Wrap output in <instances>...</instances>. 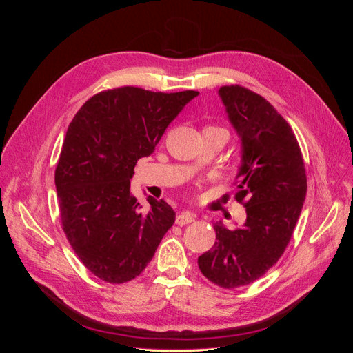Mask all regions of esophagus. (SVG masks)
<instances>
[{"label":"esophagus","mask_w":353,"mask_h":353,"mask_svg":"<svg viewBox=\"0 0 353 353\" xmlns=\"http://www.w3.org/2000/svg\"><path fill=\"white\" fill-rule=\"evenodd\" d=\"M194 219H196V215L194 213H191V212H181L179 215L176 216V219H175V223L176 225H187V223H191V222H194Z\"/></svg>","instance_id":"34e87169"}]
</instances>
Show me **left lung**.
I'll return each instance as SVG.
<instances>
[{
	"label": "left lung",
	"mask_w": 353,
	"mask_h": 353,
	"mask_svg": "<svg viewBox=\"0 0 353 353\" xmlns=\"http://www.w3.org/2000/svg\"><path fill=\"white\" fill-rule=\"evenodd\" d=\"M219 95L241 138L234 199L248 219L236 230L215 223L216 241L197 263L213 284L237 288L261 279L281 258L301 216L307 181L292 126L270 101L241 85L221 87Z\"/></svg>",
	"instance_id": "1"
}]
</instances>
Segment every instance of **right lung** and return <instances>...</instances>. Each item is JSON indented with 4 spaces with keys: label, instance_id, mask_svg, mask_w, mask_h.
Segmentation results:
<instances>
[{
    "label": "right lung",
    "instance_id": "right-lung-1",
    "mask_svg": "<svg viewBox=\"0 0 353 353\" xmlns=\"http://www.w3.org/2000/svg\"><path fill=\"white\" fill-rule=\"evenodd\" d=\"M197 91L119 87L92 95L72 119L56 168L61 228L79 261L110 284L140 275L174 225L175 212L148 196L141 212L131 193L138 160Z\"/></svg>",
    "mask_w": 353,
    "mask_h": 353
}]
</instances>
